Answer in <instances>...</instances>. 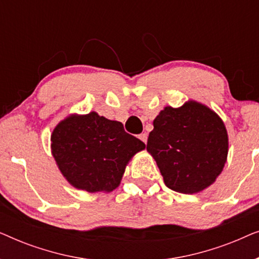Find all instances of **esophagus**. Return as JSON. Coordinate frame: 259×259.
Wrapping results in <instances>:
<instances>
[{"label":"esophagus","mask_w":259,"mask_h":259,"mask_svg":"<svg viewBox=\"0 0 259 259\" xmlns=\"http://www.w3.org/2000/svg\"><path fill=\"white\" fill-rule=\"evenodd\" d=\"M139 139L146 144L147 143V133H141L139 136Z\"/></svg>","instance_id":"34e87169"}]
</instances>
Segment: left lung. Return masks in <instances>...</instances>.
Wrapping results in <instances>:
<instances>
[{
	"instance_id": "8db88e82",
	"label": "left lung",
	"mask_w": 259,
	"mask_h": 259,
	"mask_svg": "<svg viewBox=\"0 0 259 259\" xmlns=\"http://www.w3.org/2000/svg\"><path fill=\"white\" fill-rule=\"evenodd\" d=\"M153 126L146 148L168 189L193 194L215 182L229 152L228 132L217 113L190 100L165 107Z\"/></svg>"
}]
</instances>
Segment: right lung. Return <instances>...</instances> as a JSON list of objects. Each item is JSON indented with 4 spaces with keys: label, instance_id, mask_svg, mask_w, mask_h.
Segmentation results:
<instances>
[{
    "label": "right lung",
    "instance_id": "right-lung-1",
    "mask_svg": "<svg viewBox=\"0 0 259 259\" xmlns=\"http://www.w3.org/2000/svg\"><path fill=\"white\" fill-rule=\"evenodd\" d=\"M52 154L67 182L87 192H111L120 185L126 165L146 145L126 133L121 122L97 112L72 114L51 137Z\"/></svg>",
    "mask_w": 259,
    "mask_h": 259
}]
</instances>
